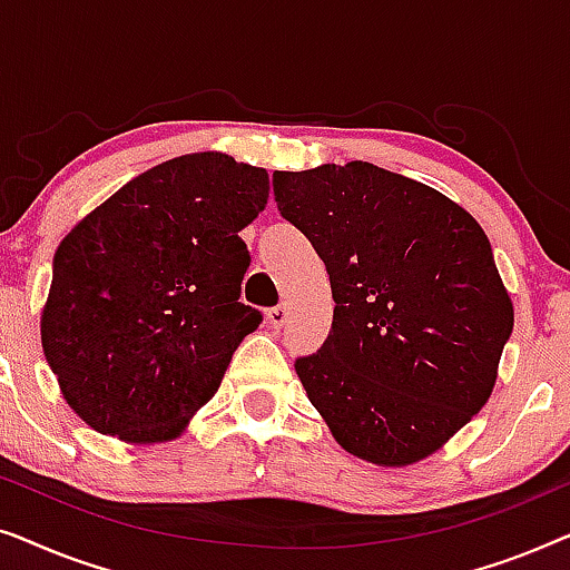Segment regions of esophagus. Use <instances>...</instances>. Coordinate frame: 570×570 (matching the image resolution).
I'll use <instances>...</instances> for the list:
<instances>
[{
	"mask_svg": "<svg viewBox=\"0 0 570 570\" xmlns=\"http://www.w3.org/2000/svg\"><path fill=\"white\" fill-rule=\"evenodd\" d=\"M287 322V308L285 306H275L267 311V324L275 326V330H283Z\"/></svg>",
	"mask_w": 570,
	"mask_h": 570,
	"instance_id": "1",
	"label": "esophagus"
}]
</instances>
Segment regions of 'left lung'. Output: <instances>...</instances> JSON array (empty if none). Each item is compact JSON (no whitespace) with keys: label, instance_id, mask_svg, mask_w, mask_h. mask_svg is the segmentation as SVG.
<instances>
[{"label":"left lung","instance_id":"8db88e82","mask_svg":"<svg viewBox=\"0 0 570 570\" xmlns=\"http://www.w3.org/2000/svg\"><path fill=\"white\" fill-rule=\"evenodd\" d=\"M279 215L322 256L330 337L298 357L337 443L379 466L439 451L482 410L513 306L480 223L373 163L272 174Z\"/></svg>","mask_w":570,"mask_h":570}]
</instances>
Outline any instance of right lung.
I'll use <instances>...</instances> for the list:
<instances>
[{
    "mask_svg": "<svg viewBox=\"0 0 570 570\" xmlns=\"http://www.w3.org/2000/svg\"><path fill=\"white\" fill-rule=\"evenodd\" d=\"M269 197L264 168L223 153L124 184L53 254L43 355L69 407L129 443L170 441L213 400L262 314L240 303L238 233Z\"/></svg>",
    "mask_w": 570,
    "mask_h": 570,
    "instance_id": "right-lung-1",
    "label": "right lung"
}]
</instances>
